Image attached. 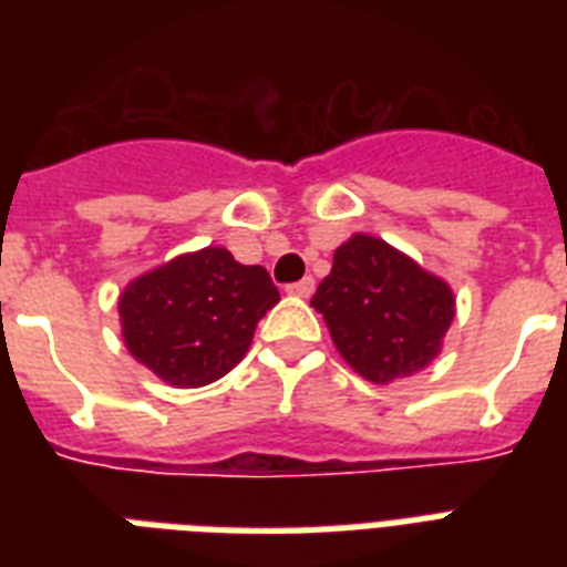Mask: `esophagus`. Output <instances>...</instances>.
Instances as JSON below:
<instances>
[{"label": "esophagus", "mask_w": 567, "mask_h": 567, "mask_svg": "<svg viewBox=\"0 0 567 567\" xmlns=\"http://www.w3.org/2000/svg\"><path fill=\"white\" fill-rule=\"evenodd\" d=\"M311 291H315V279H311V276H306L300 282L288 285V293H293V297H311Z\"/></svg>", "instance_id": "obj_1"}]
</instances>
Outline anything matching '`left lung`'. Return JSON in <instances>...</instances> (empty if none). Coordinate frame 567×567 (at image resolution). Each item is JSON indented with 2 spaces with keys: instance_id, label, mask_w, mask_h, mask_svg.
Instances as JSON below:
<instances>
[{
  "instance_id": "1",
  "label": "left lung",
  "mask_w": 567,
  "mask_h": 567,
  "mask_svg": "<svg viewBox=\"0 0 567 567\" xmlns=\"http://www.w3.org/2000/svg\"><path fill=\"white\" fill-rule=\"evenodd\" d=\"M311 306L344 362L377 385L423 371L456 315L444 279L371 235H353L336 249Z\"/></svg>"
}]
</instances>
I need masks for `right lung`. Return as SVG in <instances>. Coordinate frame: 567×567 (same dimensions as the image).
<instances>
[{"instance_id": "obj_1", "label": "right lung", "mask_w": 567, "mask_h": 567, "mask_svg": "<svg viewBox=\"0 0 567 567\" xmlns=\"http://www.w3.org/2000/svg\"><path fill=\"white\" fill-rule=\"evenodd\" d=\"M279 302L270 274L205 247L137 276L120 293L128 353L176 388L226 377L247 355L258 320Z\"/></svg>"}]
</instances>
